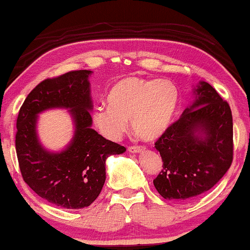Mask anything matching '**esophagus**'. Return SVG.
I'll list each match as a JSON object with an SVG mask.
<instances>
[{"mask_svg":"<svg viewBox=\"0 0 250 250\" xmlns=\"http://www.w3.org/2000/svg\"><path fill=\"white\" fill-rule=\"evenodd\" d=\"M128 150H129V152L137 154V152L143 151L144 148H143V146H128Z\"/></svg>","mask_w":250,"mask_h":250,"instance_id":"esophagus-1","label":"esophagus"}]
</instances>
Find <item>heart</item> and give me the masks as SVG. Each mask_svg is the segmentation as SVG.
Listing matches in <instances>:
<instances>
[{
    "mask_svg": "<svg viewBox=\"0 0 250 250\" xmlns=\"http://www.w3.org/2000/svg\"><path fill=\"white\" fill-rule=\"evenodd\" d=\"M108 104L96 107L93 122L108 138L117 140L127 130L128 120L138 137L151 141L170 125L179 102V91L167 79L125 78L112 87Z\"/></svg>",
    "mask_w": 250,
    "mask_h": 250,
    "instance_id": "b5f03b06",
    "label": "heart"
}]
</instances>
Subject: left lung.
Wrapping results in <instances>:
<instances>
[{
	"instance_id": "8db88e82",
	"label": "left lung",
	"mask_w": 250,
	"mask_h": 250,
	"mask_svg": "<svg viewBox=\"0 0 250 250\" xmlns=\"http://www.w3.org/2000/svg\"><path fill=\"white\" fill-rule=\"evenodd\" d=\"M194 94L193 104L155 143L163 169L154 185L167 200H190L211 190L233 162L229 104L205 81Z\"/></svg>"
}]
</instances>
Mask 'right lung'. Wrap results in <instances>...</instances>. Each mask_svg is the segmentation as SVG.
<instances>
[{"label":"right lung","mask_w":250,"mask_h":250,"mask_svg":"<svg viewBox=\"0 0 250 250\" xmlns=\"http://www.w3.org/2000/svg\"><path fill=\"white\" fill-rule=\"evenodd\" d=\"M91 73L71 71L42 81L26 96L17 116L15 143L24 182L39 197L62 208L91 205L106 180V159L125 151L91 128ZM51 107L70 109L76 127L71 143L60 153L45 150L35 131L37 115Z\"/></svg>","instance_id":"obj_1"}]
</instances>
